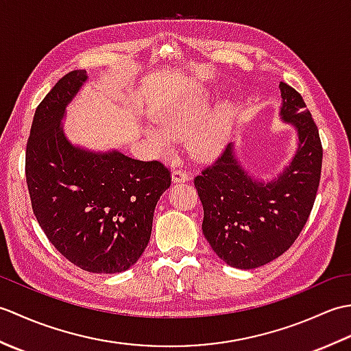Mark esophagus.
Returning <instances> with one entry per match:
<instances>
[{"label":"esophagus","instance_id":"34e87169","mask_svg":"<svg viewBox=\"0 0 351 351\" xmlns=\"http://www.w3.org/2000/svg\"><path fill=\"white\" fill-rule=\"evenodd\" d=\"M171 181L173 182H189L190 175L185 170L176 169V170H173V173H171Z\"/></svg>","mask_w":351,"mask_h":351}]
</instances>
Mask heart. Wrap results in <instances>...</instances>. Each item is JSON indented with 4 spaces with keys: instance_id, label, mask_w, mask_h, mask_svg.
Masks as SVG:
<instances>
[{
    "instance_id": "1",
    "label": "heart",
    "mask_w": 351,
    "mask_h": 351,
    "mask_svg": "<svg viewBox=\"0 0 351 351\" xmlns=\"http://www.w3.org/2000/svg\"><path fill=\"white\" fill-rule=\"evenodd\" d=\"M205 101L180 102L156 116V130H147V137L162 152L170 151L171 141L187 137L189 151L197 158H211L229 141L234 128V107L220 102L205 119Z\"/></svg>"
}]
</instances>
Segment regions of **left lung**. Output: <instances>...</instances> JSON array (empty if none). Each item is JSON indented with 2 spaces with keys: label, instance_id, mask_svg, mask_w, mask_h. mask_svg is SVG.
Instances as JSON below:
<instances>
[{
  "label": "left lung",
  "instance_id": "1",
  "mask_svg": "<svg viewBox=\"0 0 351 351\" xmlns=\"http://www.w3.org/2000/svg\"><path fill=\"white\" fill-rule=\"evenodd\" d=\"M280 117L297 130L299 145L282 173L258 181L229 143L213 166L195 178L204 206V235L230 267L252 270L285 253L306 225L322 176L323 147L302 95L280 83Z\"/></svg>",
  "mask_w": 351,
  "mask_h": 351
}]
</instances>
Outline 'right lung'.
<instances>
[{
    "instance_id": "add662e5",
    "label": "right lung",
    "mask_w": 351,
    "mask_h": 351,
    "mask_svg": "<svg viewBox=\"0 0 351 351\" xmlns=\"http://www.w3.org/2000/svg\"><path fill=\"white\" fill-rule=\"evenodd\" d=\"M86 81V71L66 73L36 108L25 152L28 193L45 235L66 259L90 273H121L146 249L170 170L66 138L62 119Z\"/></svg>"
}]
</instances>
